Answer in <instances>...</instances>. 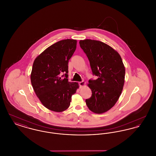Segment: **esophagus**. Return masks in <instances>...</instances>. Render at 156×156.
<instances>
[{
	"label": "esophagus",
	"instance_id": "34e87169",
	"mask_svg": "<svg viewBox=\"0 0 156 156\" xmlns=\"http://www.w3.org/2000/svg\"><path fill=\"white\" fill-rule=\"evenodd\" d=\"M79 85H80V88H81L82 87H83L85 85V82L82 81L81 82H79Z\"/></svg>",
	"mask_w": 156,
	"mask_h": 156
}]
</instances>
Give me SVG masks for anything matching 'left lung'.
I'll list each match as a JSON object with an SVG mask.
<instances>
[{
    "label": "left lung",
    "mask_w": 156,
    "mask_h": 156,
    "mask_svg": "<svg viewBox=\"0 0 156 156\" xmlns=\"http://www.w3.org/2000/svg\"><path fill=\"white\" fill-rule=\"evenodd\" d=\"M80 47L86 54L92 72L97 80H89L92 96L85 102L89 110L103 113L115 105L123 90L125 68L119 53L100 41L80 40Z\"/></svg>",
    "instance_id": "obj_1"
}]
</instances>
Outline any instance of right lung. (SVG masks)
I'll use <instances>...</instances> for the list:
<instances>
[{"label": "right lung", "instance_id": "add662e5", "mask_svg": "<svg viewBox=\"0 0 156 156\" xmlns=\"http://www.w3.org/2000/svg\"><path fill=\"white\" fill-rule=\"evenodd\" d=\"M76 40H61L48 47L35 59L30 79L37 97L45 107L61 112L70 105L71 97L79 88L68 81V61L76 47Z\"/></svg>", "mask_w": 156, "mask_h": 156}]
</instances>
